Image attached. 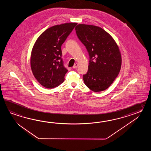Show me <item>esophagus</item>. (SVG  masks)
<instances>
[{"instance_id":"1","label":"esophagus","mask_w":151,"mask_h":151,"mask_svg":"<svg viewBox=\"0 0 151 151\" xmlns=\"http://www.w3.org/2000/svg\"><path fill=\"white\" fill-rule=\"evenodd\" d=\"M78 64L76 63V64H75L74 65V66H73V68H78Z\"/></svg>"}]
</instances>
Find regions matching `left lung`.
I'll use <instances>...</instances> for the list:
<instances>
[{
	"label": "left lung",
	"mask_w": 151,
	"mask_h": 151,
	"mask_svg": "<svg viewBox=\"0 0 151 151\" xmlns=\"http://www.w3.org/2000/svg\"><path fill=\"white\" fill-rule=\"evenodd\" d=\"M77 36L86 47L90 56L85 84L94 92L108 88L119 74L122 55L119 46L109 33L96 26L78 24Z\"/></svg>",
	"instance_id": "8db88e82"
}]
</instances>
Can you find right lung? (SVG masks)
Here are the masks:
<instances>
[{
    "label": "right lung",
    "instance_id": "add662e5",
    "mask_svg": "<svg viewBox=\"0 0 151 151\" xmlns=\"http://www.w3.org/2000/svg\"><path fill=\"white\" fill-rule=\"evenodd\" d=\"M76 23L52 26L37 39L31 55L32 73L39 83L47 88L60 85L68 70L61 58L62 44L74 29Z\"/></svg>",
    "mask_w": 151,
    "mask_h": 151
}]
</instances>
